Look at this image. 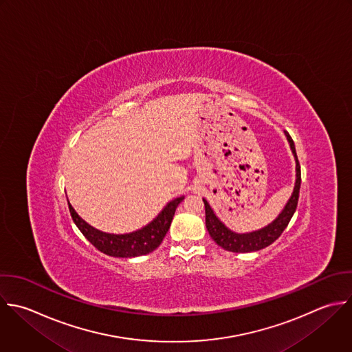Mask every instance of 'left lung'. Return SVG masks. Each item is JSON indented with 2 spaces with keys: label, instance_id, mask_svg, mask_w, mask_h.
Instances as JSON below:
<instances>
[{
  "label": "left lung",
  "instance_id": "8db88e82",
  "mask_svg": "<svg viewBox=\"0 0 352 352\" xmlns=\"http://www.w3.org/2000/svg\"><path fill=\"white\" fill-rule=\"evenodd\" d=\"M285 137L289 142L292 155L296 162V179H295L294 192H292L291 197L288 199L287 204L284 206L283 211L267 226L254 230V232H248V233L233 232L217 217V214L214 212L210 203L206 199H203L204 207H206V228H207L211 239L223 250L230 251V252H254V251L263 250V248L269 247L272 243H274L281 236V233L288 226L291 218L294 217L296 207H298L302 177H300V164L298 160L295 144L288 133H285Z\"/></svg>",
  "mask_w": 352,
  "mask_h": 352
}]
</instances>
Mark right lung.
Listing matches in <instances>:
<instances>
[{
  "label": "right lung",
  "mask_w": 352,
  "mask_h": 352,
  "mask_svg": "<svg viewBox=\"0 0 352 352\" xmlns=\"http://www.w3.org/2000/svg\"><path fill=\"white\" fill-rule=\"evenodd\" d=\"M184 199L185 196L173 199L148 225L135 232L124 234L101 232L89 225L85 219H82L69 204V201L68 208L76 228L98 251L113 258H135L153 252L162 244L164 236L170 229L175 210Z\"/></svg>",
  "instance_id": "add662e5"
}]
</instances>
